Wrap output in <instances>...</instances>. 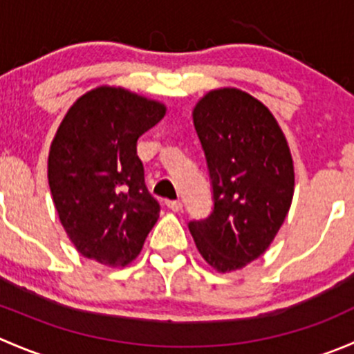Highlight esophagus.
Listing matches in <instances>:
<instances>
[{
	"instance_id": "obj_1",
	"label": "esophagus",
	"mask_w": 354,
	"mask_h": 354,
	"mask_svg": "<svg viewBox=\"0 0 354 354\" xmlns=\"http://www.w3.org/2000/svg\"><path fill=\"white\" fill-rule=\"evenodd\" d=\"M166 205L167 209H171L173 212H181V210H183V203H181L180 200H167Z\"/></svg>"
}]
</instances>
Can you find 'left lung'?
I'll return each instance as SVG.
<instances>
[{
	"label": "left lung",
	"instance_id": "obj_1",
	"mask_svg": "<svg viewBox=\"0 0 354 354\" xmlns=\"http://www.w3.org/2000/svg\"><path fill=\"white\" fill-rule=\"evenodd\" d=\"M192 116L214 210L188 227L203 260L217 272H233L259 259L286 219L295 194L291 151L269 108L240 88L209 91Z\"/></svg>",
	"mask_w": 354,
	"mask_h": 354
}]
</instances>
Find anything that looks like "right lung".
Instances as JSON below:
<instances>
[{
    "label": "right lung",
    "instance_id": "obj_1",
    "mask_svg": "<svg viewBox=\"0 0 354 354\" xmlns=\"http://www.w3.org/2000/svg\"><path fill=\"white\" fill-rule=\"evenodd\" d=\"M166 114L162 102L114 85L85 92L49 147L48 181L66 236L85 259L124 267L159 219L137 140Z\"/></svg>",
    "mask_w": 354,
    "mask_h": 354
}]
</instances>
